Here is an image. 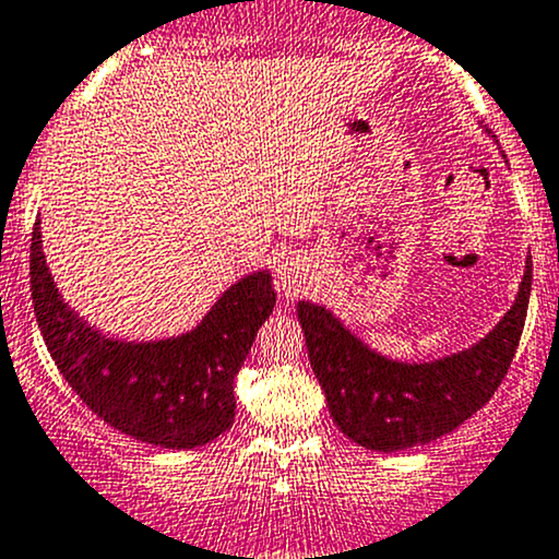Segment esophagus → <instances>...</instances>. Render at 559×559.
I'll return each mask as SVG.
<instances>
[{
    "label": "esophagus",
    "instance_id": "1",
    "mask_svg": "<svg viewBox=\"0 0 559 559\" xmlns=\"http://www.w3.org/2000/svg\"><path fill=\"white\" fill-rule=\"evenodd\" d=\"M274 285L285 298H298L309 285V266L301 258H285L274 272Z\"/></svg>",
    "mask_w": 559,
    "mask_h": 559
}]
</instances>
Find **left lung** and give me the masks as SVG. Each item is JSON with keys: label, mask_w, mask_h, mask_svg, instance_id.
I'll return each mask as SVG.
<instances>
[{"label": "left lung", "mask_w": 559, "mask_h": 559, "mask_svg": "<svg viewBox=\"0 0 559 559\" xmlns=\"http://www.w3.org/2000/svg\"><path fill=\"white\" fill-rule=\"evenodd\" d=\"M531 282L533 263L527 258L518 298L498 325L469 349L429 362L383 357L325 306L298 301L311 370L338 429L357 445L394 453L440 440L472 418L493 397L512 365Z\"/></svg>", "instance_id": "left-lung-1"}]
</instances>
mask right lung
<instances>
[{"label":"right lung","instance_id":"obj_1","mask_svg":"<svg viewBox=\"0 0 559 559\" xmlns=\"http://www.w3.org/2000/svg\"><path fill=\"white\" fill-rule=\"evenodd\" d=\"M32 298L41 338L69 386L95 416L148 445L189 450L234 421V378L277 304L272 274L253 272L189 333L159 341L109 338L69 309L32 231Z\"/></svg>","mask_w":559,"mask_h":559}]
</instances>
